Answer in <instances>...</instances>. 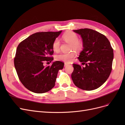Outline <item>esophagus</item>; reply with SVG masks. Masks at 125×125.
Returning <instances> with one entry per match:
<instances>
[{"label": "esophagus", "mask_w": 125, "mask_h": 125, "mask_svg": "<svg viewBox=\"0 0 125 125\" xmlns=\"http://www.w3.org/2000/svg\"><path fill=\"white\" fill-rule=\"evenodd\" d=\"M68 65V64L67 63H65V64H64V66H65V67H66Z\"/></svg>", "instance_id": "1"}]
</instances>
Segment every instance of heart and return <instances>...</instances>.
<instances>
[{"label":"heart","instance_id":"obj_1","mask_svg":"<svg viewBox=\"0 0 125 125\" xmlns=\"http://www.w3.org/2000/svg\"><path fill=\"white\" fill-rule=\"evenodd\" d=\"M63 39L68 43L71 44V50H73L75 51H79L81 50L82 44L79 41L78 37L76 34L73 32H68L62 36ZM60 41L58 39L54 40L52 43V48L54 51H58L60 48ZM74 53L73 52H70L69 53H60L57 55L56 59L59 61L63 62L66 63H69L73 60L74 57Z\"/></svg>","mask_w":125,"mask_h":125}]
</instances>
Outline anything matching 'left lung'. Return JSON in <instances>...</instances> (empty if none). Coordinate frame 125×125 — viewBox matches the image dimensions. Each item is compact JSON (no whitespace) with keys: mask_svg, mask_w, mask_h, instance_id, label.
I'll return each instance as SVG.
<instances>
[{"mask_svg":"<svg viewBox=\"0 0 125 125\" xmlns=\"http://www.w3.org/2000/svg\"><path fill=\"white\" fill-rule=\"evenodd\" d=\"M73 32L82 40L83 48L78 59L84 66L73 63L72 80L81 89H96L104 83L111 73L114 53L111 43L105 35L95 30L81 29Z\"/></svg>","mask_w":125,"mask_h":125,"instance_id":"obj_1","label":"left lung"}]
</instances>
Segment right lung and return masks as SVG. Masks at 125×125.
I'll return each instance as SVG.
<instances>
[{
	"instance_id": "add662e5",
	"label": "right lung",
	"mask_w": 125,
	"mask_h": 125,
	"mask_svg": "<svg viewBox=\"0 0 125 125\" xmlns=\"http://www.w3.org/2000/svg\"><path fill=\"white\" fill-rule=\"evenodd\" d=\"M62 32L33 34L18 46L15 69L22 83L31 92L43 93L55 86L58 72L63 69L64 63L55 61L51 66H47L44 63L53 60L50 57L54 53L52 43Z\"/></svg>"
}]
</instances>
